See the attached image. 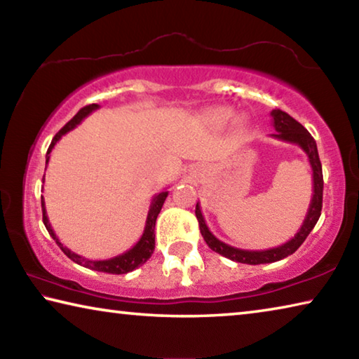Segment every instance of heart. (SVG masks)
I'll use <instances>...</instances> for the list:
<instances>
[{"label":"heart","instance_id":"b5f03b06","mask_svg":"<svg viewBox=\"0 0 359 359\" xmlns=\"http://www.w3.org/2000/svg\"><path fill=\"white\" fill-rule=\"evenodd\" d=\"M233 117L234 111L231 107L215 106L203 111L201 115H199V121H201L203 126L209 130H222L223 126H226L229 123V120ZM236 121H242V118L238 117Z\"/></svg>","mask_w":359,"mask_h":359}]
</instances>
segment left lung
Returning a JSON list of instances; mask_svg holds the SVG:
<instances>
[{
    "instance_id": "left-lung-1",
    "label": "left lung",
    "mask_w": 359,
    "mask_h": 359,
    "mask_svg": "<svg viewBox=\"0 0 359 359\" xmlns=\"http://www.w3.org/2000/svg\"><path fill=\"white\" fill-rule=\"evenodd\" d=\"M272 117V125L277 133L271 135L272 137L278 139V141H285L290 144H296L304 150V154L307 155L309 163H311L312 168V177H313V194L311 199V205H309L307 215L304 218L302 226L299 231L294 234L293 239H290L285 244L269 248V250H242V248H236L231 247L228 244H224L220 239H217L214 234L210 233V229L208 224H205V220L203 217L201 212V205L199 203L196 204V218L199 222V229H201V234L212 250L220 253L222 257H226L229 259L236 261V263H244V264H266V263H276V261H280L283 258L293 255L297 248L301 247V244L311 231L313 229L315 224H317L318 218L321 215V204H323V172H321V163H320V156H318V150H317V142L315 139L311 136L304 126L296 121L291 115L287 112L280 111V109H274L271 112Z\"/></svg>"
}]
</instances>
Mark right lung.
Wrapping results in <instances>:
<instances>
[{
  "label": "right lung",
  "mask_w": 359,
  "mask_h": 359,
  "mask_svg": "<svg viewBox=\"0 0 359 359\" xmlns=\"http://www.w3.org/2000/svg\"><path fill=\"white\" fill-rule=\"evenodd\" d=\"M96 109H100V104H88L82 107L81 111H79L74 117H72L68 123H66L62 130H60L55 137L52 139L50 145H48V150H47V155H46V165L50 160V151L52 149L55 147V144L62 139V136H65L66 133H69L71 130H74L76 126L81 123V121L87 117V115L92 114ZM168 193L166 190H163L160 193H156L154 199H151L150 203V208H149V214H147V220H145V228H144V233L141 236V239L137 241L136 245H133L130 250H126L125 253L117 255V257L114 258H109V259H100V261H93V259H88L85 257H81V255H77L74 252H71L68 247H65L62 242L58 241L57 234L53 233V229L50 226V223H48V218H47V212H46V203H44V198L41 196V205H42V222H44L46 228L48 231V234L52 236V239L57 242L58 247L62 248L63 253L68 257L69 259L74 261V263L81 264L83 267H88V269H93V271H100V272H107V274H126V272H131L135 271L136 267L142 266L145 261H147L151 253L155 250V222H156V217L160 214V210L163 208V204H165L166 198H168Z\"/></svg>",
  "instance_id": "1"
}]
</instances>
